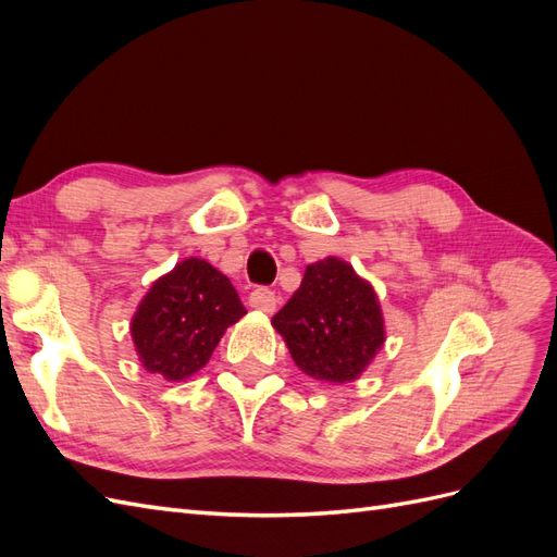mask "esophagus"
<instances>
[{
    "label": "esophagus",
    "mask_w": 557,
    "mask_h": 557,
    "mask_svg": "<svg viewBox=\"0 0 557 557\" xmlns=\"http://www.w3.org/2000/svg\"><path fill=\"white\" fill-rule=\"evenodd\" d=\"M250 307L258 309V311H264V313H274L276 311V305H278V297L272 288H256L250 293L248 297Z\"/></svg>",
    "instance_id": "34e87169"
}]
</instances>
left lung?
I'll return each instance as SVG.
<instances>
[{"instance_id": "obj_1", "label": "left lung", "mask_w": 557, "mask_h": 557, "mask_svg": "<svg viewBox=\"0 0 557 557\" xmlns=\"http://www.w3.org/2000/svg\"><path fill=\"white\" fill-rule=\"evenodd\" d=\"M272 325L301 372L330 383L358 379L385 339L372 285L336 258L307 267Z\"/></svg>"}]
</instances>
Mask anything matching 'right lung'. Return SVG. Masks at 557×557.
Listing matches in <instances>:
<instances>
[{
  "instance_id": "obj_1",
  "label": "right lung",
  "mask_w": 557,
  "mask_h": 557,
  "mask_svg": "<svg viewBox=\"0 0 557 557\" xmlns=\"http://www.w3.org/2000/svg\"><path fill=\"white\" fill-rule=\"evenodd\" d=\"M244 313L230 278L190 258L153 283L132 320V339L148 372L183 381L209 362L223 332Z\"/></svg>"
}]
</instances>
